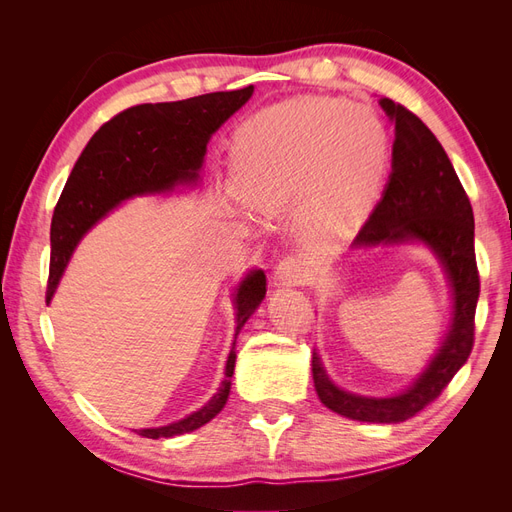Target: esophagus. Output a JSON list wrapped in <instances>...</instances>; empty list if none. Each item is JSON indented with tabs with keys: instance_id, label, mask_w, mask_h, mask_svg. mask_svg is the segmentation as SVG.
I'll return each mask as SVG.
<instances>
[{
	"instance_id": "obj_1",
	"label": "esophagus",
	"mask_w": 512,
	"mask_h": 512,
	"mask_svg": "<svg viewBox=\"0 0 512 512\" xmlns=\"http://www.w3.org/2000/svg\"><path fill=\"white\" fill-rule=\"evenodd\" d=\"M275 280L282 286H305L312 280V267L303 258L288 256L275 267Z\"/></svg>"
}]
</instances>
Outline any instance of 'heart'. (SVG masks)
Masks as SVG:
<instances>
[{
  "label": "heart",
  "instance_id": "b5f03b06",
  "mask_svg": "<svg viewBox=\"0 0 512 512\" xmlns=\"http://www.w3.org/2000/svg\"><path fill=\"white\" fill-rule=\"evenodd\" d=\"M389 162L374 111L335 96H299L260 108L232 136L230 185L262 215L299 209V235L331 250L361 228Z\"/></svg>",
  "mask_w": 512,
  "mask_h": 512
}]
</instances>
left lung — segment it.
Masks as SVG:
<instances>
[{
    "mask_svg": "<svg viewBox=\"0 0 512 512\" xmlns=\"http://www.w3.org/2000/svg\"><path fill=\"white\" fill-rule=\"evenodd\" d=\"M380 106L395 123L391 175L352 247L423 243L438 258L451 286V322L423 374L397 395L365 397L339 389L318 352L312 356V374L316 393L329 410L363 423H404L431 404L468 361L480 280L472 205L446 151L406 106L389 98H380Z\"/></svg>",
    "mask_w": 512,
    "mask_h": 512,
    "instance_id": "1",
    "label": "left lung"
}]
</instances>
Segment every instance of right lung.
I'll use <instances>...</instances> for the list:
<instances>
[{
  "instance_id": "1",
  "label": "right lung",
  "mask_w": 512,
  "mask_h": 512,
  "mask_svg": "<svg viewBox=\"0 0 512 512\" xmlns=\"http://www.w3.org/2000/svg\"><path fill=\"white\" fill-rule=\"evenodd\" d=\"M254 85L237 91H215L179 102L138 104L128 108L91 136L76 160L66 188L59 196L51 224V271L46 305L51 303L76 245L104 215L136 196L168 194L177 185L200 179L207 143L252 98ZM267 294V277L252 269L232 292L235 305V342H232L224 380L207 404L164 427L138 429L145 438H173L209 423L226 406L230 378L235 374V344L243 324L250 320Z\"/></svg>"
}]
</instances>
